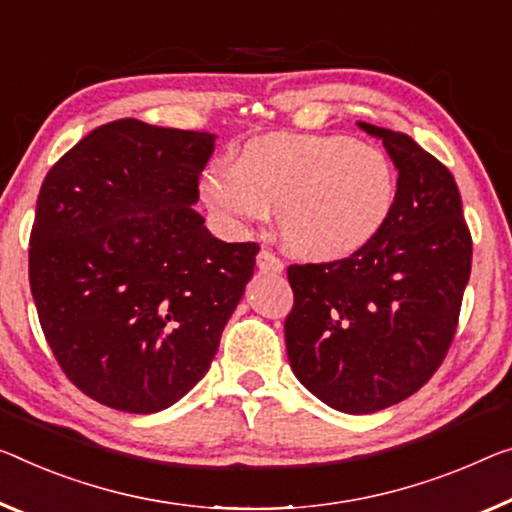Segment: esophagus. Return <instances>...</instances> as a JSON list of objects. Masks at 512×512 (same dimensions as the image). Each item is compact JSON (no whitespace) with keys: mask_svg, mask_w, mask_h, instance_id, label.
<instances>
[{"mask_svg":"<svg viewBox=\"0 0 512 512\" xmlns=\"http://www.w3.org/2000/svg\"><path fill=\"white\" fill-rule=\"evenodd\" d=\"M256 265L261 272H272V274L283 272V261L277 254H272L270 249H261V254L256 256Z\"/></svg>","mask_w":512,"mask_h":512,"instance_id":"1","label":"esophagus"}]
</instances>
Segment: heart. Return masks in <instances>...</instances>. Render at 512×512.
I'll return each mask as SVG.
<instances>
[{"label": "heart", "mask_w": 512, "mask_h": 512, "mask_svg": "<svg viewBox=\"0 0 512 512\" xmlns=\"http://www.w3.org/2000/svg\"><path fill=\"white\" fill-rule=\"evenodd\" d=\"M201 199L231 231L265 224L272 210L283 245L313 263L343 261L384 231L398 180L380 148L343 135H267L235 167L210 164Z\"/></svg>", "instance_id": "heart-1"}]
</instances>
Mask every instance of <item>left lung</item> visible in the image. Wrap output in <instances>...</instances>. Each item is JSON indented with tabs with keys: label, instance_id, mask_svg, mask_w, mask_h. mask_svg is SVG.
<instances>
[{
	"label": "left lung",
	"instance_id": "8db88e82",
	"mask_svg": "<svg viewBox=\"0 0 512 512\" xmlns=\"http://www.w3.org/2000/svg\"><path fill=\"white\" fill-rule=\"evenodd\" d=\"M398 169L396 208L359 254L290 265L293 373L322 403L371 414L410 398L442 364L471 272L455 178L403 132L361 123Z\"/></svg>",
	"mask_w": 512,
	"mask_h": 512
}]
</instances>
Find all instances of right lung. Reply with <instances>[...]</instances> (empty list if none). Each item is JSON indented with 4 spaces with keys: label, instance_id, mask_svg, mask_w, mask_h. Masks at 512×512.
Here are the masks:
<instances>
[{
    "label": "right lung",
    "instance_id": "1",
    "mask_svg": "<svg viewBox=\"0 0 512 512\" xmlns=\"http://www.w3.org/2000/svg\"><path fill=\"white\" fill-rule=\"evenodd\" d=\"M215 135L121 119L47 171L29 283L61 371L114 410H167L208 373L254 274L256 242H222L199 212Z\"/></svg>",
    "mask_w": 512,
    "mask_h": 512
}]
</instances>
